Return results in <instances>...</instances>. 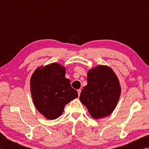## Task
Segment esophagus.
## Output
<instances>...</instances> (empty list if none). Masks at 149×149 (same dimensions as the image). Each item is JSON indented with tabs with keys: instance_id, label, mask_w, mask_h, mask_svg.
Listing matches in <instances>:
<instances>
[{
	"instance_id": "esophagus-1",
	"label": "esophagus",
	"mask_w": 149,
	"mask_h": 149,
	"mask_svg": "<svg viewBox=\"0 0 149 149\" xmlns=\"http://www.w3.org/2000/svg\"><path fill=\"white\" fill-rule=\"evenodd\" d=\"M78 96L80 95V93H81V89H78Z\"/></svg>"
}]
</instances>
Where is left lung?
<instances>
[{
	"label": "left lung",
	"mask_w": 149,
	"mask_h": 149,
	"mask_svg": "<svg viewBox=\"0 0 149 149\" xmlns=\"http://www.w3.org/2000/svg\"><path fill=\"white\" fill-rule=\"evenodd\" d=\"M87 80L80 94L81 102L94 119L108 116L116 108L121 94L116 74L110 67L99 65L89 70Z\"/></svg>",
	"instance_id": "left-lung-1"
}]
</instances>
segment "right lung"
<instances>
[{
	"instance_id": "obj_1",
	"label": "right lung",
	"mask_w": 149,
	"mask_h": 149,
	"mask_svg": "<svg viewBox=\"0 0 149 149\" xmlns=\"http://www.w3.org/2000/svg\"><path fill=\"white\" fill-rule=\"evenodd\" d=\"M65 68L58 63L39 67L30 80V91L35 107L48 120L61 116L67 104L77 98L65 77Z\"/></svg>"
}]
</instances>
